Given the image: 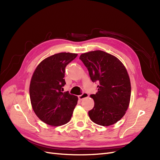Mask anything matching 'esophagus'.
I'll return each instance as SVG.
<instances>
[{
	"label": "esophagus",
	"mask_w": 160,
	"mask_h": 160,
	"mask_svg": "<svg viewBox=\"0 0 160 160\" xmlns=\"http://www.w3.org/2000/svg\"><path fill=\"white\" fill-rule=\"evenodd\" d=\"M88 97H89L88 93H85H85H83L81 95H79L78 98H79V99L80 100H83V99H85V98H88Z\"/></svg>",
	"instance_id": "34e87169"
}]
</instances>
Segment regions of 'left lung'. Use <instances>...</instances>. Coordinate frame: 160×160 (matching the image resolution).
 Masks as SVG:
<instances>
[{"label":"left lung","mask_w":160,"mask_h":160,"mask_svg":"<svg viewBox=\"0 0 160 160\" xmlns=\"http://www.w3.org/2000/svg\"><path fill=\"white\" fill-rule=\"evenodd\" d=\"M90 78L98 82V93L90 95L95 102L89 111L92 122L102 126L117 123L127 111L131 97L130 79L123 64L117 57L102 51L81 54Z\"/></svg>","instance_id":"obj_1"}]
</instances>
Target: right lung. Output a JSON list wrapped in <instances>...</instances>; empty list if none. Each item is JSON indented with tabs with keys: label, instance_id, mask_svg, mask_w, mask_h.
<instances>
[{
	"label": "right lung",
	"instance_id": "obj_1",
	"mask_svg": "<svg viewBox=\"0 0 160 160\" xmlns=\"http://www.w3.org/2000/svg\"><path fill=\"white\" fill-rule=\"evenodd\" d=\"M77 54L60 52L41 61L32 76L29 93L34 112L42 122L59 126L68 123L77 97L63 91L65 67Z\"/></svg>",
	"mask_w": 160,
	"mask_h": 160
}]
</instances>
